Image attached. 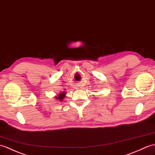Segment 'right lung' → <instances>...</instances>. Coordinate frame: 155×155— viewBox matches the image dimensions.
Listing matches in <instances>:
<instances>
[{"label":"right lung","instance_id":"obj_1","mask_svg":"<svg viewBox=\"0 0 155 155\" xmlns=\"http://www.w3.org/2000/svg\"><path fill=\"white\" fill-rule=\"evenodd\" d=\"M64 95H65L64 94V92H62V93H61V94H59V96L56 97V98H57V99H59L60 101H61V100H63V98L64 97Z\"/></svg>","mask_w":155,"mask_h":155}]
</instances>
